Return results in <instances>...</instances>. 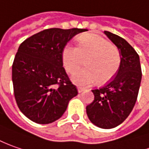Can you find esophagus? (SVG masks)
<instances>
[{
	"label": "esophagus",
	"mask_w": 149,
	"mask_h": 149,
	"mask_svg": "<svg viewBox=\"0 0 149 149\" xmlns=\"http://www.w3.org/2000/svg\"><path fill=\"white\" fill-rule=\"evenodd\" d=\"M77 90H78V92H79V93H81V92H82V91H84V88H81V87H78V88H77Z\"/></svg>",
	"instance_id": "esophagus-1"
}]
</instances>
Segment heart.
Listing matches in <instances>:
<instances>
[{"label":"heart","mask_w":149,"mask_h":149,"mask_svg":"<svg viewBox=\"0 0 149 149\" xmlns=\"http://www.w3.org/2000/svg\"><path fill=\"white\" fill-rule=\"evenodd\" d=\"M77 40V47L67 45L63 50V64L68 73H73L86 59V68L76 72L72 81L80 86H89L96 81L105 84L112 79L120 67V50L95 33L81 34Z\"/></svg>","instance_id":"obj_1"}]
</instances>
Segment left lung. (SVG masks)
Masks as SVG:
<instances>
[{
  "mask_svg": "<svg viewBox=\"0 0 149 149\" xmlns=\"http://www.w3.org/2000/svg\"><path fill=\"white\" fill-rule=\"evenodd\" d=\"M104 33L120 50L121 64L110 82L91 91L95 98L86 106V114L95 126L112 129L125 120L135 105L142 71L139 54L130 44L115 33Z\"/></svg>",
  "mask_w": 149,
  "mask_h": 149,
  "instance_id": "8db88e82",
  "label": "left lung"
}]
</instances>
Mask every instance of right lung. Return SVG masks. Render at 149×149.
Returning a JSON list of instances; mask_svg holds the SVG:
<instances>
[{"instance_id":"1","label":"right lung","mask_w":149,"mask_h":149,"mask_svg":"<svg viewBox=\"0 0 149 149\" xmlns=\"http://www.w3.org/2000/svg\"><path fill=\"white\" fill-rule=\"evenodd\" d=\"M86 29H44L19 45L12 65L14 94L19 109L37 124L53 123L77 95L63 67L68 42Z\"/></svg>"}]
</instances>
